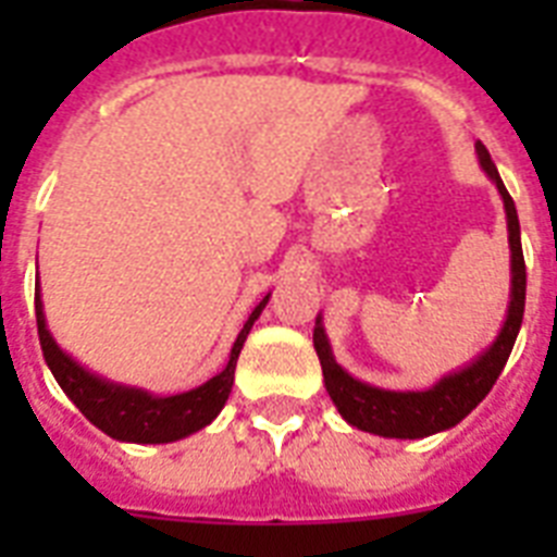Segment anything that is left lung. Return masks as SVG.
<instances>
[{
	"mask_svg": "<svg viewBox=\"0 0 557 557\" xmlns=\"http://www.w3.org/2000/svg\"><path fill=\"white\" fill-rule=\"evenodd\" d=\"M476 159H480V168L485 170V176L497 185L503 208H506L511 251V295L506 321H503L497 338L480 356L471 358L466 367L442 375L433 387L384 389L375 387V384H367V381H358L356 375H349L335 361L321 314H318L312 341L314 352L321 358L323 384H326V393L338 407V413L358 431L375 433V436H384V440H424L431 433L448 431V428L462 422L488 396V389L494 387V381L509 361L511 347L518 341L520 323H523V306H527V262H523V248H520L518 208H515L509 190L503 185L492 156L480 141H476Z\"/></svg>",
	"mask_w": 557,
	"mask_h": 557,
	"instance_id": "1",
	"label": "left lung"
}]
</instances>
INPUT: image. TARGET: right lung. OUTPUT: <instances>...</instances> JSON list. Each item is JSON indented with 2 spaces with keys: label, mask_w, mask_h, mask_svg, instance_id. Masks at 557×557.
Instances as JSON below:
<instances>
[{
  "label": "right lung",
  "mask_w": 557,
  "mask_h": 557,
  "mask_svg": "<svg viewBox=\"0 0 557 557\" xmlns=\"http://www.w3.org/2000/svg\"><path fill=\"white\" fill-rule=\"evenodd\" d=\"M269 297L271 295L262 297L260 304L253 306V312L248 314V321H245V326L236 335L234 347H231L225 370L216 372L213 379H208L199 387L176 393V396H156L150 389L117 384V381L103 379L98 372L77 364L65 349H60L54 335L48 332L39 283L37 295H34V309H37L39 347H42L48 370L57 379V384L63 387L65 396L72 398L74 407L112 440L135 442V445H164V442L185 440L190 433L201 431L225 407L231 387H234L236 358L243 352L245 338H248L253 321L260 318L265 304H269Z\"/></svg>",
  "instance_id": "add662e5"
}]
</instances>
